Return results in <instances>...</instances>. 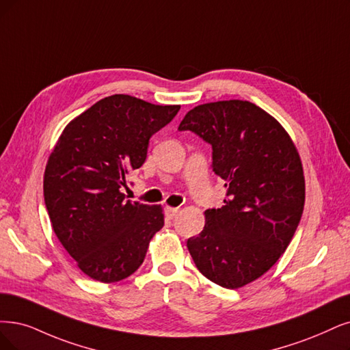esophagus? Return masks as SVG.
I'll list each match as a JSON object with an SVG mask.
<instances>
[{"mask_svg": "<svg viewBox=\"0 0 350 350\" xmlns=\"http://www.w3.org/2000/svg\"><path fill=\"white\" fill-rule=\"evenodd\" d=\"M178 212H180V208H170V206H167V208H165V216H167L168 219L176 217Z\"/></svg>", "mask_w": 350, "mask_h": 350, "instance_id": "34e87169", "label": "esophagus"}]
</instances>
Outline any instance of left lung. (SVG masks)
Masks as SVG:
<instances>
[{
    "instance_id": "1",
    "label": "left lung",
    "mask_w": 350,
    "mask_h": 350,
    "mask_svg": "<svg viewBox=\"0 0 350 350\" xmlns=\"http://www.w3.org/2000/svg\"><path fill=\"white\" fill-rule=\"evenodd\" d=\"M208 141L213 172L225 180L221 209L187 248L200 273L235 290L264 275L290 245L300 224L306 182L300 154L273 115L241 99L203 103L178 125Z\"/></svg>"
}]
</instances>
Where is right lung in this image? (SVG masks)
I'll list each match as a JSON object with an SVG mask.
<instances>
[{"instance_id":"obj_1","label":"right lung","mask_w":350,"mask_h":350,"mask_svg":"<svg viewBox=\"0 0 350 350\" xmlns=\"http://www.w3.org/2000/svg\"><path fill=\"white\" fill-rule=\"evenodd\" d=\"M180 105L124 94L98 100L60 134L44 170V203L55 234L83 274L121 281L139 268L164 225L160 204L125 200L126 174L146 161L148 139Z\"/></svg>"}]
</instances>
